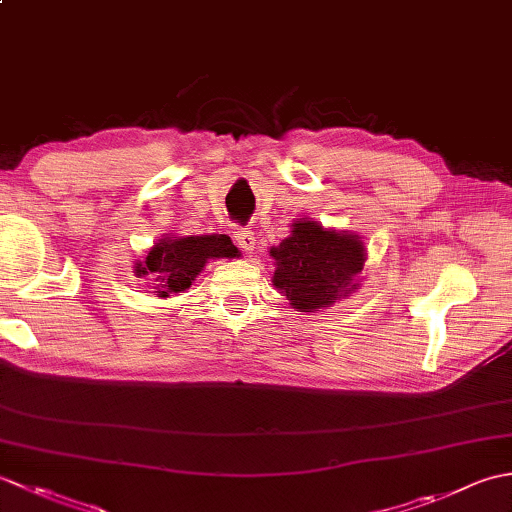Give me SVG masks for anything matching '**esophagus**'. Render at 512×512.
<instances>
[{"label": "esophagus", "instance_id": "34e87169", "mask_svg": "<svg viewBox=\"0 0 512 512\" xmlns=\"http://www.w3.org/2000/svg\"><path fill=\"white\" fill-rule=\"evenodd\" d=\"M233 237H235L237 246L242 248V250H246V253H250V250H255V235H253V231H250V228H235Z\"/></svg>", "mask_w": 512, "mask_h": 512}]
</instances>
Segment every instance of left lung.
<instances>
[{"label": "left lung", "instance_id": "left-lung-1", "mask_svg": "<svg viewBox=\"0 0 512 512\" xmlns=\"http://www.w3.org/2000/svg\"><path fill=\"white\" fill-rule=\"evenodd\" d=\"M270 255L275 259L273 286L299 312H317L350 297L365 264L361 237L323 228L308 217L292 222L290 237L270 248Z\"/></svg>", "mask_w": 512, "mask_h": 512}]
</instances>
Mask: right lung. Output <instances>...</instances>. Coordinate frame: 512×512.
<instances>
[{
  "label": "right lung",
  "mask_w": 512,
  "mask_h": 512,
  "mask_svg": "<svg viewBox=\"0 0 512 512\" xmlns=\"http://www.w3.org/2000/svg\"><path fill=\"white\" fill-rule=\"evenodd\" d=\"M239 250L228 235L165 237L149 248L143 262H136V277L151 275L158 297H171L187 290L202 273L209 259L237 257Z\"/></svg>",
  "instance_id": "right-lung-1"
}]
</instances>
